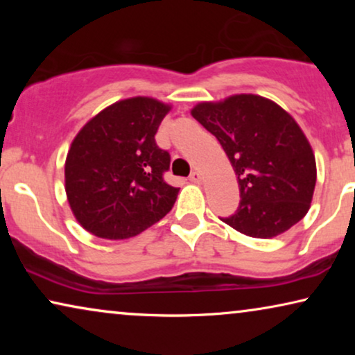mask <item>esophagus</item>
<instances>
[{"instance_id": "34e87169", "label": "esophagus", "mask_w": 355, "mask_h": 355, "mask_svg": "<svg viewBox=\"0 0 355 355\" xmlns=\"http://www.w3.org/2000/svg\"><path fill=\"white\" fill-rule=\"evenodd\" d=\"M189 179H191L192 182H196V184H200V182H202V174L198 173V171H193V173L191 174V178H189Z\"/></svg>"}]
</instances>
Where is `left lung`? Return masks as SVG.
I'll use <instances>...</instances> for the list:
<instances>
[{
  "label": "left lung",
  "mask_w": 355,
  "mask_h": 355,
  "mask_svg": "<svg viewBox=\"0 0 355 355\" xmlns=\"http://www.w3.org/2000/svg\"><path fill=\"white\" fill-rule=\"evenodd\" d=\"M191 114L221 144L239 184L236 215L223 221L259 239L283 234L307 215L317 163L312 145L288 111L254 94L200 101Z\"/></svg>",
  "instance_id": "left-lung-1"
}]
</instances>
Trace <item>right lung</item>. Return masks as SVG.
I'll return each mask as SVG.
<instances>
[{"instance_id": "1", "label": "right lung", "mask_w": 355, "mask_h": 355, "mask_svg": "<svg viewBox=\"0 0 355 355\" xmlns=\"http://www.w3.org/2000/svg\"><path fill=\"white\" fill-rule=\"evenodd\" d=\"M171 108L152 96H132L106 106L77 132L66 157L64 189L85 231L129 239L171 210L179 189L164 182L171 158L155 142Z\"/></svg>"}]
</instances>
